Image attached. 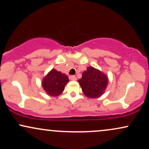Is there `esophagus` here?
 <instances>
[{
	"instance_id": "obj_1",
	"label": "esophagus",
	"mask_w": 149,
	"mask_h": 149,
	"mask_svg": "<svg viewBox=\"0 0 149 149\" xmlns=\"http://www.w3.org/2000/svg\"><path fill=\"white\" fill-rule=\"evenodd\" d=\"M70 79H71V80H76L77 78H76V76H71V77H70Z\"/></svg>"
}]
</instances>
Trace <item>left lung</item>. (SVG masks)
Returning a JSON list of instances; mask_svg holds the SVG:
<instances>
[{
	"label": "left lung",
	"mask_w": 149,
	"mask_h": 149,
	"mask_svg": "<svg viewBox=\"0 0 149 149\" xmlns=\"http://www.w3.org/2000/svg\"><path fill=\"white\" fill-rule=\"evenodd\" d=\"M83 94L89 98L96 99L104 94L108 84V77L93 67L88 69L78 80Z\"/></svg>",
	"instance_id": "1"
}]
</instances>
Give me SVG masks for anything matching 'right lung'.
I'll list each match as a JSON object with an SVG mask.
<instances>
[{"label": "right lung", "mask_w": 149, "mask_h": 149, "mask_svg": "<svg viewBox=\"0 0 149 149\" xmlns=\"http://www.w3.org/2000/svg\"><path fill=\"white\" fill-rule=\"evenodd\" d=\"M68 82L69 78L66 75L53 69L43 78L42 86L49 96L57 97L62 93Z\"/></svg>", "instance_id": "add662e5"}]
</instances>
